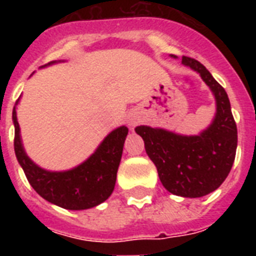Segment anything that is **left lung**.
I'll return each mask as SVG.
<instances>
[{
	"label": "left lung",
	"mask_w": 256,
	"mask_h": 256,
	"mask_svg": "<svg viewBox=\"0 0 256 256\" xmlns=\"http://www.w3.org/2000/svg\"><path fill=\"white\" fill-rule=\"evenodd\" d=\"M182 64L198 72L214 92V122L195 136L148 126H138L136 132L144 138L146 152L164 188L179 196L199 198L216 190L227 178L235 160L238 132L226 90L199 61L183 56Z\"/></svg>",
	"instance_id": "obj_1"
}]
</instances>
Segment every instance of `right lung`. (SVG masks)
Wrapping results in <instances>:
<instances>
[{
  "mask_svg": "<svg viewBox=\"0 0 256 256\" xmlns=\"http://www.w3.org/2000/svg\"><path fill=\"white\" fill-rule=\"evenodd\" d=\"M13 122L16 156L32 187L42 198L62 208L86 210L98 206L112 195L128 132L126 126L110 132L96 152L78 168L64 172H52L38 168L24 152L16 108H13Z\"/></svg>",
  "mask_w": 256,
  "mask_h": 256,
  "instance_id": "add662e5",
  "label": "right lung"
}]
</instances>
